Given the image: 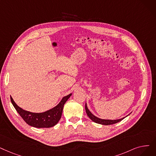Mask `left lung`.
I'll return each instance as SVG.
<instances>
[{
    "label": "left lung",
    "instance_id": "8db88e82",
    "mask_svg": "<svg viewBox=\"0 0 156 156\" xmlns=\"http://www.w3.org/2000/svg\"><path fill=\"white\" fill-rule=\"evenodd\" d=\"M85 110H86V113L87 114L88 117H89L93 122L99 124H102V125H111V124H113L119 122L121 121L122 120H123L124 118L120 119H118V120H105V119H99L98 117H96V116H94V115L89 110L87 106V104H85Z\"/></svg>",
    "mask_w": 156,
    "mask_h": 156
}]
</instances>
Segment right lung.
I'll list each match as a JSON object with an SVG mask.
<instances>
[{"label": "right lung", "instance_id": "add662e5", "mask_svg": "<svg viewBox=\"0 0 156 156\" xmlns=\"http://www.w3.org/2000/svg\"><path fill=\"white\" fill-rule=\"evenodd\" d=\"M71 94L64 97L61 101L52 109L43 113H32L25 111L19 107L11 97V101L17 112L24 120L25 122L30 126L37 128H48L55 126L61 118L64 105Z\"/></svg>", "mask_w": 156, "mask_h": 156}]
</instances>
